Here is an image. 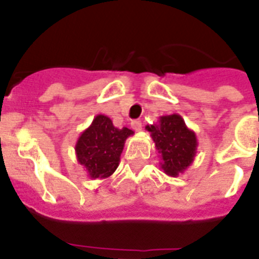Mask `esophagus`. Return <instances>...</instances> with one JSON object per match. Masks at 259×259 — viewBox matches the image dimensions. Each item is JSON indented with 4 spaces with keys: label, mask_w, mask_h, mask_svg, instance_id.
<instances>
[{
    "label": "esophagus",
    "mask_w": 259,
    "mask_h": 259,
    "mask_svg": "<svg viewBox=\"0 0 259 259\" xmlns=\"http://www.w3.org/2000/svg\"><path fill=\"white\" fill-rule=\"evenodd\" d=\"M132 127L135 130V132H141V130H142V122H141V121H133Z\"/></svg>",
    "instance_id": "1"
}]
</instances>
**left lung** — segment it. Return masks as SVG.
Wrapping results in <instances>:
<instances>
[{
  "mask_svg": "<svg viewBox=\"0 0 259 259\" xmlns=\"http://www.w3.org/2000/svg\"><path fill=\"white\" fill-rule=\"evenodd\" d=\"M146 129L160 153V167L164 173L174 178L185 173L195 160L199 143L195 132L186 125L182 116H161L156 124L147 125Z\"/></svg>",
  "mask_w": 259,
  "mask_h": 259,
  "instance_id": "obj_1",
  "label": "left lung"
}]
</instances>
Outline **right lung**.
<instances>
[{
  "instance_id": "obj_1",
  "label": "right lung",
  "mask_w": 259,
  "mask_h": 259,
  "mask_svg": "<svg viewBox=\"0 0 259 259\" xmlns=\"http://www.w3.org/2000/svg\"><path fill=\"white\" fill-rule=\"evenodd\" d=\"M134 132L115 127L108 116L97 115L78 137L74 151L77 162L92 179H106L115 173L125 142Z\"/></svg>"
}]
</instances>
